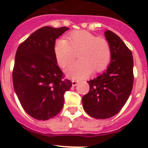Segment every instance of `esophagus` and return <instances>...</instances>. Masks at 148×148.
<instances>
[{"mask_svg": "<svg viewBox=\"0 0 148 148\" xmlns=\"http://www.w3.org/2000/svg\"><path fill=\"white\" fill-rule=\"evenodd\" d=\"M78 82L76 80H73L72 81V84H73V86H76L77 84H78Z\"/></svg>", "mask_w": 148, "mask_h": 148, "instance_id": "obj_1", "label": "esophagus"}]
</instances>
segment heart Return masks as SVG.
Segmentation results:
<instances>
[{"label":"heart","mask_w":148,"mask_h":148,"mask_svg":"<svg viewBox=\"0 0 148 148\" xmlns=\"http://www.w3.org/2000/svg\"><path fill=\"white\" fill-rule=\"evenodd\" d=\"M54 53L56 61L62 68L70 64L77 53L79 60L66 70L69 76L75 79L86 78L92 70L95 73L104 71L112 58V50L108 40L86 30L71 32L66 40H56Z\"/></svg>","instance_id":"heart-1"}]
</instances>
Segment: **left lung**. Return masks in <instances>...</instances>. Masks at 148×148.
<instances>
[{"label":"left lung","mask_w":148,"mask_h":148,"mask_svg":"<svg viewBox=\"0 0 148 148\" xmlns=\"http://www.w3.org/2000/svg\"><path fill=\"white\" fill-rule=\"evenodd\" d=\"M110 45L112 58L108 70L88 81L89 92L82 98L86 113L95 119H105L115 116L127 102L133 85L132 52L110 30L105 32Z\"/></svg>","instance_id":"left-lung-1"}]
</instances>
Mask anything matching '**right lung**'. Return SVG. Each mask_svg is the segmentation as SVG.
Returning <instances> with one entry per match:
<instances>
[{"label":"right lung","mask_w":148,"mask_h":148,"mask_svg":"<svg viewBox=\"0 0 148 148\" xmlns=\"http://www.w3.org/2000/svg\"><path fill=\"white\" fill-rule=\"evenodd\" d=\"M69 28L44 27L19 45L12 70L14 89L23 110L32 118L47 120L62 109L72 87L54 53L56 38Z\"/></svg>","instance_id":"add662e5"}]
</instances>
